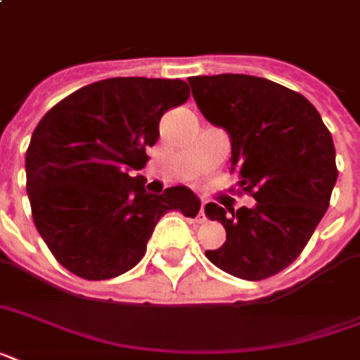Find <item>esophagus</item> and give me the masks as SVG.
I'll list each match as a JSON object with an SVG mask.
<instances>
[{"label": "esophagus", "instance_id": "obj_1", "mask_svg": "<svg viewBox=\"0 0 360 360\" xmlns=\"http://www.w3.org/2000/svg\"><path fill=\"white\" fill-rule=\"evenodd\" d=\"M198 222H200V224L207 222V217H205V211H203V203L202 207H200V213H198Z\"/></svg>", "mask_w": 360, "mask_h": 360}]
</instances>
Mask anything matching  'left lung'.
<instances>
[{"mask_svg": "<svg viewBox=\"0 0 360 360\" xmlns=\"http://www.w3.org/2000/svg\"><path fill=\"white\" fill-rule=\"evenodd\" d=\"M203 117L231 141V169L254 207L205 205L226 243L209 262L243 280H263L293 263L329 207L338 169L333 136L301 93L248 75L192 76Z\"/></svg>", "mask_w": 360, "mask_h": 360, "instance_id": "1", "label": "left lung"}]
</instances>
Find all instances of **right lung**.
Listing matches in <instances>:
<instances>
[{
  "label": "right lung",
  "mask_w": 360,
  "mask_h": 360,
  "mask_svg": "<svg viewBox=\"0 0 360 360\" xmlns=\"http://www.w3.org/2000/svg\"><path fill=\"white\" fill-rule=\"evenodd\" d=\"M191 97L183 80L108 78L70 93L39 121L25 153V188L41 237L61 265L108 280L140 262L162 214L194 219L188 186L149 194L136 175L164 112Z\"/></svg>",
  "instance_id": "1"
}]
</instances>
